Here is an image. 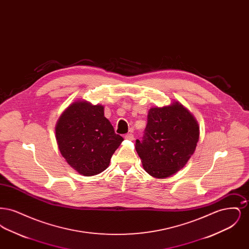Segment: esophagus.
<instances>
[{
    "mask_svg": "<svg viewBox=\"0 0 249 249\" xmlns=\"http://www.w3.org/2000/svg\"><path fill=\"white\" fill-rule=\"evenodd\" d=\"M125 139H127V140H130V141H132L133 139H134V135L130 132V133H127L126 135H125Z\"/></svg>",
    "mask_w": 249,
    "mask_h": 249,
    "instance_id": "1",
    "label": "esophagus"
}]
</instances>
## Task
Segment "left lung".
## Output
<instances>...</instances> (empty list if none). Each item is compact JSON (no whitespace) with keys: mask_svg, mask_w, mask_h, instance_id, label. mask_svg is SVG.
I'll list each match as a JSON object with an SVG mask.
<instances>
[{"mask_svg":"<svg viewBox=\"0 0 249 249\" xmlns=\"http://www.w3.org/2000/svg\"><path fill=\"white\" fill-rule=\"evenodd\" d=\"M199 141V126L190 112L176 103L148 111L142 140L135 149L143 169L152 177L169 178L181 170Z\"/></svg>","mask_w":249,"mask_h":249,"instance_id":"left-lung-1","label":"left lung"}]
</instances>
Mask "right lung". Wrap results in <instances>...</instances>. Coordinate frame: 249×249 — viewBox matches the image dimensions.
<instances>
[{"instance_id": "right-lung-1", "label": "right lung", "mask_w": 249, "mask_h": 249, "mask_svg": "<svg viewBox=\"0 0 249 249\" xmlns=\"http://www.w3.org/2000/svg\"><path fill=\"white\" fill-rule=\"evenodd\" d=\"M56 138L66 161L86 177L105 171L123 141L105 117L104 107L86 102H75L62 113Z\"/></svg>"}]
</instances>
